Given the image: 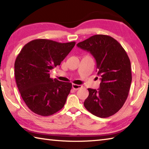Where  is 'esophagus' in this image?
<instances>
[{
  "label": "esophagus",
  "instance_id": "esophagus-1",
  "mask_svg": "<svg viewBox=\"0 0 149 149\" xmlns=\"http://www.w3.org/2000/svg\"><path fill=\"white\" fill-rule=\"evenodd\" d=\"M81 87H82L81 85H76V84H73L72 85V88L74 90H78V89H81Z\"/></svg>",
  "mask_w": 149,
  "mask_h": 149
}]
</instances>
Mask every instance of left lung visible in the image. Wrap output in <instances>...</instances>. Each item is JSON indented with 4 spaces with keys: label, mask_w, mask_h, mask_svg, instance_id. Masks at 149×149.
Returning <instances> with one entry per match:
<instances>
[{
    "label": "left lung",
    "mask_w": 149,
    "mask_h": 149,
    "mask_svg": "<svg viewBox=\"0 0 149 149\" xmlns=\"http://www.w3.org/2000/svg\"><path fill=\"white\" fill-rule=\"evenodd\" d=\"M77 46L95 58L101 80L97 90L88 89L84 107L100 118L114 115L123 107L130 91L132 77L129 57L122 45L108 35H93Z\"/></svg>",
    "instance_id": "1"
}]
</instances>
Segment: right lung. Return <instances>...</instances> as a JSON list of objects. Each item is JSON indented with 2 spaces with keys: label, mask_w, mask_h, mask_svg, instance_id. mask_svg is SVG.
I'll list each match as a JSON object with an SVG mask.
<instances>
[{
  "label": "right lung",
  "mask_w": 149,
  "mask_h": 149,
  "mask_svg": "<svg viewBox=\"0 0 149 149\" xmlns=\"http://www.w3.org/2000/svg\"><path fill=\"white\" fill-rule=\"evenodd\" d=\"M75 45L35 39L17 55L14 64L17 87L27 107L35 114L48 116L64 107L72 84L52 79L49 72L60 65Z\"/></svg>",
  "instance_id": "1"
}]
</instances>
